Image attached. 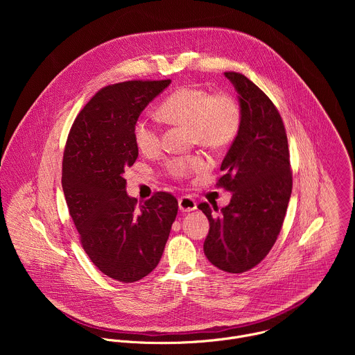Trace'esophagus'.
Here are the masks:
<instances>
[{
  "mask_svg": "<svg viewBox=\"0 0 355 355\" xmlns=\"http://www.w3.org/2000/svg\"><path fill=\"white\" fill-rule=\"evenodd\" d=\"M178 208L181 212H192L196 209V202L191 196H181L178 199Z\"/></svg>",
  "mask_w": 355,
  "mask_h": 355,
  "instance_id": "obj_1",
  "label": "esophagus"
}]
</instances>
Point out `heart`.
Returning <instances> with one entry per match:
<instances>
[{"label": "heart", "mask_w": 355, "mask_h": 355, "mask_svg": "<svg viewBox=\"0 0 355 355\" xmlns=\"http://www.w3.org/2000/svg\"><path fill=\"white\" fill-rule=\"evenodd\" d=\"M159 115L166 122L189 126L193 141L212 148L232 143L241 126V110L234 96L200 87H184L173 92L160 104ZM133 140L141 153H153L160 147L159 125L139 118L133 125ZM205 166L200 156H180L167 163V170L174 177H187Z\"/></svg>", "instance_id": "obj_1"}]
</instances>
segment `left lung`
<instances>
[{"instance_id": "1", "label": "left lung", "mask_w": 355, "mask_h": 355, "mask_svg": "<svg viewBox=\"0 0 355 355\" xmlns=\"http://www.w3.org/2000/svg\"><path fill=\"white\" fill-rule=\"evenodd\" d=\"M225 77L237 91L241 126L225 156L218 185L232 192L229 205L212 214L204 202L198 208L209 220L204 243L207 259L218 268L240 274L264 260L272 248L292 192L288 139L271 99L240 73Z\"/></svg>"}]
</instances>
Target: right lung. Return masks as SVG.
Returning a JSON list of instances; mask_svg holds the SVG:
<instances>
[{
    "instance_id": "1",
    "label": "right lung",
    "mask_w": 355,
    "mask_h": 355,
    "mask_svg": "<svg viewBox=\"0 0 355 355\" xmlns=\"http://www.w3.org/2000/svg\"><path fill=\"white\" fill-rule=\"evenodd\" d=\"M170 83L125 81L99 89L76 118L64 148L62 185L81 245L101 272L125 284L157 267L178 211L168 192L137 205L123 178L139 156L133 125Z\"/></svg>"
}]
</instances>
